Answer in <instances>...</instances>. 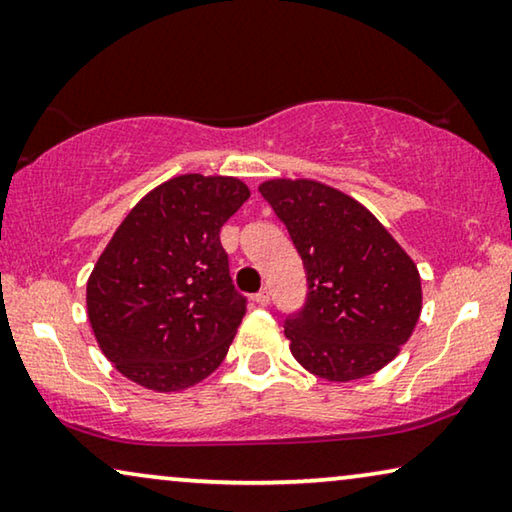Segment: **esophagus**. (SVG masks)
<instances>
[{"label":"esophagus","instance_id":"esophagus-1","mask_svg":"<svg viewBox=\"0 0 512 512\" xmlns=\"http://www.w3.org/2000/svg\"><path fill=\"white\" fill-rule=\"evenodd\" d=\"M254 300H256V305L268 307V305H270V293H268V288H263V291H258V293L254 295Z\"/></svg>","mask_w":512,"mask_h":512}]
</instances>
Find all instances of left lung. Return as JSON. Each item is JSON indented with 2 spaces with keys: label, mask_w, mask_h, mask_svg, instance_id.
I'll list each match as a JSON object with an SVG mask.
<instances>
[{
  "label": "left lung",
  "mask_w": 512,
  "mask_h": 512,
  "mask_svg": "<svg viewBox=\"0 0 512 512\" xmlns=\"http://www.w3.org/2000/svg\"><path fill=\"white\" fill-rule=\"evenodd\" d=\"M258 191L284 221L307 272L305 307L284 321L293 358L335 383L379 372L420 318L416 263L365 205L339 189L281 177Z\"/></svg>",
  "instance_id": "8db88e82"
}]
</instances>
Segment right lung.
<instances>
[{
	"mask_svg": "<svg viewBox=\"0 0 512 512\" xmlns=\"http://www.w3.org/2000/svg\"><path fill=\"white\" fill-rule=\"evenodd\" d=\"M247 198L238 177H173L140 198L103 249L87 279V316L129 381L177 392L226 358L247 300L219 231Z\"/></svg>",
	"mask_w": 512,
	"mask_h": 512,
	"instance_id": "obj_1",
	"label": "right lung"
}]
</instances>
